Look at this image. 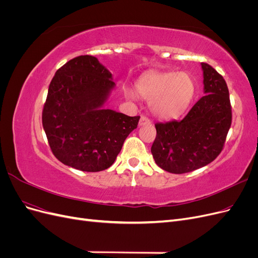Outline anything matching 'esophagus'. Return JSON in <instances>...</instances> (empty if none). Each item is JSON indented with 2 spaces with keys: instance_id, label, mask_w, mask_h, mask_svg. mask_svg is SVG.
<instances>
[{
  "instance_id": "obj_1",
  "label": "esophagus",
  "mask_w": 258,
  "mask_h": 258,
  "mask_svg": "<svg viewBox=\"0 0 258 258\" xmlns=\"http://www.w3.org/2000/svg\"><path fill=\"white\" fill-rule=\"evenodd\" d=\"M147 124H151V120L148 119L146 116H142L141 118H140L139 126H147Z\"/></svg>"
}]
</instances>
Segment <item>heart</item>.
<instances>
[{"label": "heart", "instance_id": "b5f03b06", "mask_svg": "<svg viewBox=\"0 0 258 258\" xmlns=\"http://www.w3.org/2000/svg\"><path fill=\"white\" fill-rule=\"evenodd\" d=\"M136 89L140 97L150 101V108L156 117L174 119L190 105L196 85L186 72H148L138 80Z\"/></svg>", "mask_w": 258, "mask_h": 258}]
</instances>
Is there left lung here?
Masks as SVG:
<instances>
[{
    "mask_svg": "<svg viewBox=\"0 0 258 258\" xmlns=\"http://www.w3.org/2000/svg\"><path fill=\"white\" fill-rule=\"evenodd\" d=\"M204 71V91L181 121L155 124L152 154L157 166L170 173L182 174L212 162L223 150L231 124L227 84L208 63Z\"/></svg>",
    "mask_w": 258,
    "mask_h": 258,
    "instance_id": "8db88e82",
    "label": "left lung"
}]
</instances>
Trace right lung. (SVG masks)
I'll use <instances>...</instances> for the list:
<instances>
[{
	"instance_id": "obj_1",
	"label": "right lung",
	"mask_w": 258,
	"mask_h": 258,
	"mask_svg": "<svg viewBox=\"0 0 258 258\" xmlns=\"http://www.w3.org/2000/svg\"><path fill=\"white\" fill-rule=\"evenodd\" d=\"M114 88L112 73L88 54L54 74L42 121L52 154L66 166L86 172L110 168L138 127L140 116L103 107Z\"/></svg>"
}]
</instances>
